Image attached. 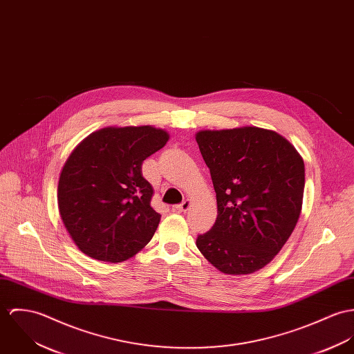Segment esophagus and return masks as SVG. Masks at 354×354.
Instances as JSON below:
<instances>
[{"label":"esophagus","instance_id":"obj_1","mask_svg":"<svg viewBox=\"0 0 354 354\" xmlns=\"http://www.w3.org/2000/svg\"><path fill=\"white\" fill-rule=\"evenodd\" d=\"M190 206H192V201H190V199H186V201H183L180 205L174 206L172 210H174V212H187V210L190 209Z\"/></svg>","mask_w":354,"mask_h":354}]
</instances>
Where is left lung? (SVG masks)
Returning <instances> with one entry per match:
<instances>
[{"mask_svg": "<svg viewBox=\"0 0 354 354\" xmlns=\"http://www.w3.org/2000/svg\"><path fill=\"white\" fill-rule=\"evenodd\" d=\"M196 141L217 198L201 254L224 274H251L273 261L301 213L306 169L296 148L273 130H199Z\"/></svg>", "mask_w": 354, "mask_h": 354, "instance_id": "8db88e82", "label": "left lung"}]
</instances>
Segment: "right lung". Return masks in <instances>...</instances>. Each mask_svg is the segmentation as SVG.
Segmentation results:
<instances>
[{"mask_svg": "<svg viewBox=\"0 0 354 354\" xmlns=\"http://www.w3.org/2000/svg\"><path fill=\"white\" fill-rule=\"evenodd\" d=\"M169 134L153 126H109L73 149L58 180V209L68 234L85 255L118 263L155 235L160 214L151 206L152 185L142 161Z\"/></svg>", "mask_w": 354, "mask_h": 354, "instance_id": "1", "label": "right lung"}]
</instances>
